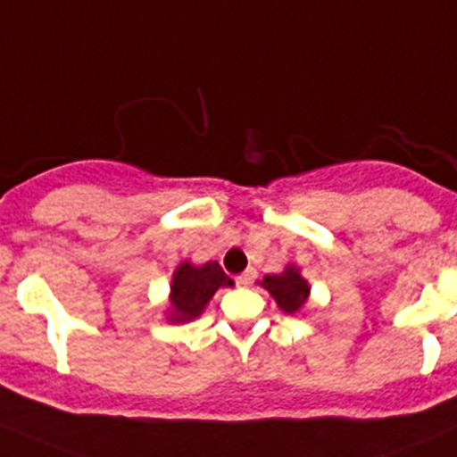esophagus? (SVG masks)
<instances>
[{"label":"esophagus","mask_w":457,"mask_h":457,"mask_svg":"<svg viewBox=\"0 0 457 457\" xmlns=\"http://www.w3.org/2000/svg\"><path fill=\"white\" fill-rule=\"evenodd\" d=\"M254 278H256V270L254 268H247L245 272L238 274L237 281H238V286H250V283L254 281Z\"/></svg>","instance_id":"34e87169"}]
</instances>
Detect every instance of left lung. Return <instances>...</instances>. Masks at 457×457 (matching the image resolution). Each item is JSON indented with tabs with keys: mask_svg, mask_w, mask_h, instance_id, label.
<instances>
[{
	"mask_svg": "<svg viewBox=\"0 0 457 457\" xmlns=\"http://www.w3.org/2000/svg\"><path fill=\"white\" fill-rule=\"evenodd\" d=\"M261 286L274 296L278 308L287 314L299 312L310 295L308 281L301 277L299 268H295V265H287L281 274H268V277H263Z\"/></svg>",
	"mask_w": 457,
	"mask_h": 457,
	"instance_id": "1",
	"label": "left lung"
}]
</instances>
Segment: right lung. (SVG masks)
Listing matches in <instances>:
<instances>
[{"label": "right lung", "mask_w": 457, "mask_h": 457, "mask_svg": "<svg viewBox=\"0 0 457 457\" xmlns=\"http://www.w3.org/2000/svg\"><path fill=\"white\" fill-rule=\"evenodd\" d=\"M223 286H234V281L216 261H207L205 265H192L189 261H183L171 277V310L167 319L171 323L192 321L205 310L214 292Z\"/></svg>", "instance_id": "1"}]
</instances>
